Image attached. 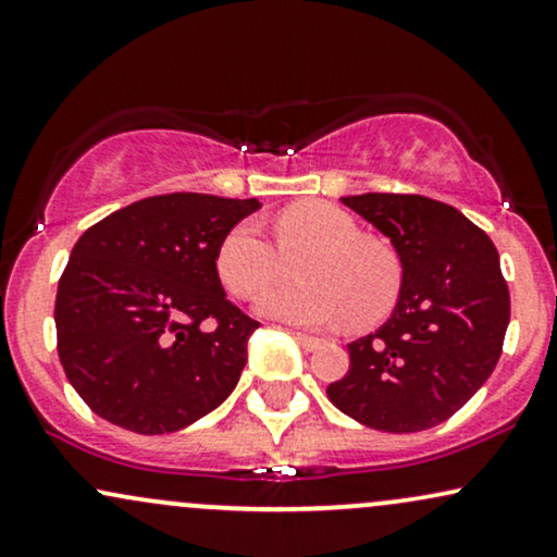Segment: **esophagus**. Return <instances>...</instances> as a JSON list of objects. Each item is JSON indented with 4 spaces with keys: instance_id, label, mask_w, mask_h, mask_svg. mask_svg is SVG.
<instances>
[{
    "instance_id": "34e87169",
    "label": "esophagus",
    "mask_w": 557,
    "mask_h": 557,
    "mask_svg": "<svg viewBox=\"0 0 557 557\" xmlns=\"http://www.w3.org/2000/svg\"><path fill=\"white\" fill-rule=\"evenodd\" d=\"M292 335L297 338V343L301 348H305V351H314V348L322 346V341L314 338V335H307V333H299V331H292Z\"/></svg>"
}]
</instances>
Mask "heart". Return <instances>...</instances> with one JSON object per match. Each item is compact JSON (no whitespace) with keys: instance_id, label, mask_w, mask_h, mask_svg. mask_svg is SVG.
I'll list each match as a JSON object with an SVG mask.
<instances>
[{"instance_id":"obj_1","label":"heart","mask_w":557,"mask_h":557,"mask_svg":"<svg viewBox=\"0 0 557 557\" xmlns=\"http://www.w3.org/2000/svg\"><path fill=\"white\" fill-rule=\"evenodd\" d=\"M278 248L258 222L232 226L216 247L214 268L232 297L252 299L284 276L294 260L299 281L268 289L258 312L299 327H331L351 320L369 325L395 307L403 286V263L387 243L363 237L348 211L325 201L289 206L273 219Z\"/></svg>"}]
</instances>
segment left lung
I'll return each mask as SVG.
<instances>
[{
    "label": "left lung",
    "mask_w": 557,
    "mask_h": 557,
    "mask_svg": "<svg viewBox=\"0 0 557 557\" xmlns=\"http://www.w3.org/2000/svg\"><path fill=\"white\" fill-rule=\"evenodd\" d=\"M343 203L393 239L403 286L380 331L348 343L351 369L327 397L387 434L444 423L483 387L504 351L511 301L496 245L434 198L363 194Z\"/></svg>",
    "instance_id": "left-lung-1"
}]
</instances>
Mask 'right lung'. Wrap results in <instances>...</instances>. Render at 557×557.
I'll return each instance as SVG.
<instances>
[{"instance_id": "obj_1", "label": "right lung", "mask_w": 557, "mask_h": 557, "mask_svg": "<svg viewBox=\"0 0 557 557\" xmlns=\"http://www.w3.org/2000/svg\"><path fill=\"white\" fill-rule=\"evenodd\" d=\"M256 209V198L164 194L77 239L53 320L66 380L92 413L134 434H173L230 397L260 322L224 297L214 256Z\"/></svg>"}]
</instances>
